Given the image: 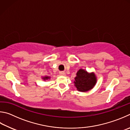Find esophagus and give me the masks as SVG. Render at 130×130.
I'll list each match as a JSON object with an SVG mask.
<instances>
[{
  "label": "esophagus",
  "instance_id": "obj_1",
  "mask_svg": "<svg viewBox=\"0 0 130 130\" xmlns=\"http://www.w3.org/2000/svg\"><path fill=\"white\" fill-rule=\"evenodd\" d=\"M59 74H60V75H61V76H65L66 75V73L63 71H61V72H59Z\"/></svg>",
  "mask_w": 130,
  "mask_h": 130
}]
</instances>
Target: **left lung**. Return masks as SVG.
Returning <instances> with one entry per match:
<instances>
[{
    "instance_id": "8db88e82",
    "label": "left lung",
    "mask_w": 130,
    "mask_h": 130,
    "mask_svg": "<svg viewBox=\"0 0 130 130\" xmlns=\"http://www.w3.org/2000/svg\"><path fill=\"white\" fill-rule=\"evenodd\" d=\"M96 80L94 72L88 73L85 70L80 69L77 72L74 83L79 91L87 92L92 89L96 85Z\"/></svg>"
}]
</instances>
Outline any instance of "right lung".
<instances>
[{"mask_svg": "<svg viewBox=\"0 0 130 130\" xmlns=\"http://www.w3.org/2000/svg\"><path fill=\"white\" fill-rule=\"evenodd\" d=\"M50 79V77L49 76H44V77H43L42 78V79H43L44 80H48V79Z\"/></svg>", "mask_w": 130, "mask_h": 130, "instance_id": "obj_1", "label": "right lung"}]
</instances>
